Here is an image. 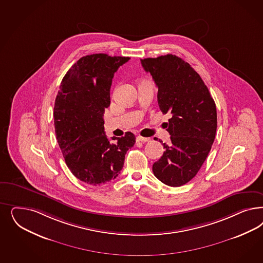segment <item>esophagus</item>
Instances as JSON below:
<instances>
[{
  "mask_svg": "<svg viewBox=\"0 0 263 263\" xmlns=\"http://www.w3.org/2000/svg\"><path fill=\"white\" fill-rule=\"evenodd\" d=\"M151 139L149 138V137H143V136H137L136 137V141H138V142H149Z\"/></svg>",
  "mask_w": 263,
  "mask_h": 263,
  "instance_id": "esophagus-1",
  "label": "esophagus"
}]
</instances>
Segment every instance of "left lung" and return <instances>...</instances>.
Masks as SVG:
<instances>
[{
	"instance_id": "left-lung-1",
	"label": "left lung",
	"mask_w": 263,
	"mask_h": 263,
	"mask_svg": "<svg viewBox=\"0 0 263 263\" xmlns=\"http://www.w3.org/2000/svg\"><path fill=\"white\" fill-rule=\"evenodd\" d=\"M140 61L158 87L160 109L172 115L165 123L170 144L163 143L165 150L153 164V172L167 186L185 185L211 150L217 129L216 104L200 76L184 60L167 54Z\"/></svg>"
}]
</instances>
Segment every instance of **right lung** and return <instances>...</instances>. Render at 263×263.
Returning <instances> with one entry per match:
<instances>
[{
  "mask_svg": "<svg viewBox=\"0 0 263 263\" xmlns=\"http://www.w3.org/2000/svg\"><path fill=\"white\" fill-rule=\"evenodd\" d=\"M128 57L87 55L77 61L63 78L54 105L57 141L71 173L86 184L100 186L118 176L125 155L136 136L112 137L104 133V109L110 105L114 73Z\"/></svg>",
  "mask_w": 263,
  "mask_h": 263,
  "instance_id": "obj_1",
  "label": "right lung"
}]
</instances>
